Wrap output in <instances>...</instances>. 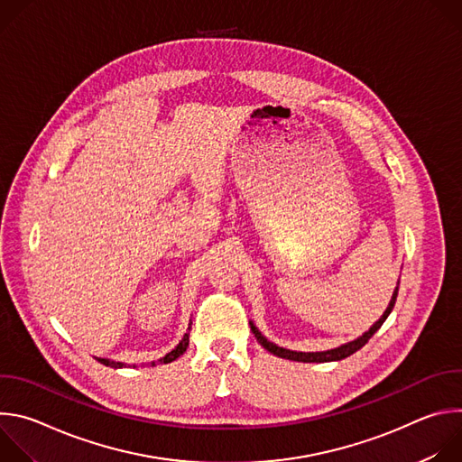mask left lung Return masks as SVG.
Here are the masks:
<instances>
[{
    "instance_id": "8db88e82",
    "label": "left lung",
    "mask_w": 462,
    "mask_h": 462,
    "mask_svg": "<svg viewBox=\"0 0 462 462\" xmlns=\"http://www.w3.org/2000/svg\"><path fill=\"white\" fill-rule=\"evenodd\" d=\"M397 296H399V283H397V289H394V292H393V296H391V301H389L385 312L380 316L378 321H374V325L369 328V331H365V333H364L362 337H358L356 340H353V342H349V344H344V346H340V347H337V349L319 351V353L291 351V349H283V347H278L276 344L269 342L265 337H263V335L257 331V327H255L252 321H250V331L254 333L255 340H257L263 347H265L269 353L280 356V358H287V360H294V362H335V360H342V358L351 356L353 353H356L358 349H362V347L369 342V338L378 331V328L382 327V323H383V321L387 319V316L391 314V310H393V307H394V301H397Z\"/></svg>"
}]
</instances>
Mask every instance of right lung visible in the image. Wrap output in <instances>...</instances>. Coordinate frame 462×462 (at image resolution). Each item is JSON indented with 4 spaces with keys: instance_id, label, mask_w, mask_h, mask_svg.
Returning <instances> with one entry per match:
<instances>
[{
    "instance_id": "add662e5",
    "label": "right lung",
    "mask_w": 462,
    "mask_h": 462,
    "mask_svg": "<svg viewBox=\"0 0 462 462\" xmlns=\"http://www.w3.org/2000/svg\"><path fill=\"white\" fill-rule=\"evenodd\" d=\"M189 328H191V319H189V325H188V331H186V335L182 337V340L179 342V346L175 347V349H171L166 356H162L161 360H157V362H152V365H157V364H170V362H173V360H177L184 351H186V347H188V342H189ZM100 364H104V365H109V367H115V369H120V367H127V364H124V362H115V360H107V358H97Z\"/></svg>"
}]
</instances>
